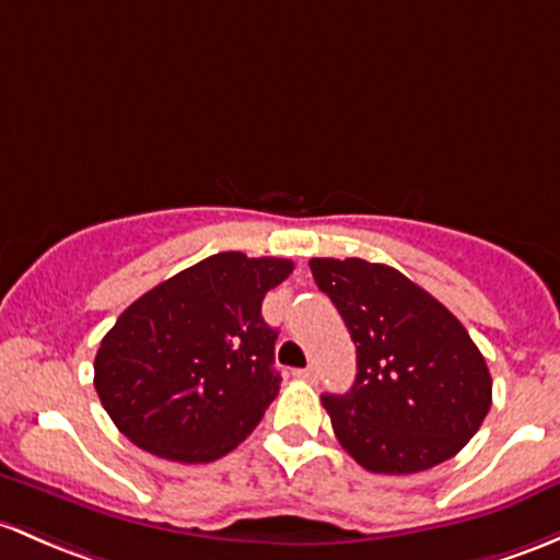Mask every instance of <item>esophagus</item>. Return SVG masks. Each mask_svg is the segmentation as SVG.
<instances>
[{"label":"esophagus","instance_id":"34e87169","mask_svg":"<svg viewBox=\"0 0 560 560\" xmlns=\"http://www.w3.org/2000/svg\"><path fill=\"white\" fill-rule=\"evenodd\" d=\"M292 375H295V378H303V381H316V370L314 368H300Z\"/></svg>","mask_w":560,"mask_h":560}]
</instances>
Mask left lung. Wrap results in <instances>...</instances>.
I'll return each instance as SVG.
<instances>
[{
    "label": "left lung",
    "instance_id": "8db88e82",
    "mask_svg": "<svg viewBox=\"0 0 560 560\" xmlns=\"http://www.w3.org/2000/svg\"><path fill=\"white\" fill-rule=\"evenodd\" d=\"M311 273L357 346L351 392L322 394L338 443L381 475L456 456L491 408V373L462 322L384 262L314 257Z\"/></svg>",
    "mask_w": 560,
    "mask_h": 560
}]
</instances>
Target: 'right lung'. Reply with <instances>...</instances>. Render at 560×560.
Masks as SVG:
<instances>
[{"mask_svg": "<svg viewBox=\"0 0 560 560\" xmlns=\"http://www.w3.org/2000/svg\"><path fill=\"white\" fill-rule=\"evenodd\" d=\"M292 268L279 257L220 252L128 305L93 362V386L115 427L168 462L231 453L279 394V332L260 308Z\"/></svg>", "mask_w": 560, "mask_h": 560, "instance_id": "right-lung-1", "label": "right lung"}]
</instances>
